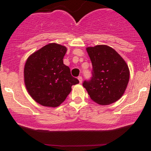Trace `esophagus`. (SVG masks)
<instances>
[{"label":"esophagus","mask_w":151,"mask_h":151,"mask_svg":"<svg viewBox=\"0 0 151 151\" xmlns=\"http://www.w3.org/2000/svg\"><path fill=\"white\" fill-rule=\"evenodd\" d=\"M79 80V82H80V83H82V82H83V78H82L81 76H79L78 78H77Z\"/></svg>","instance_id":"34e87169"}]
</instances>
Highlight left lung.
<instances>
[{
    "instance_id": "8db88e82",
    "label": "left lung",
    "mask_w": 151,
    "mask_h": 151,
    "mask_svg": "<svg viewBox=\"0 0 151 151\" xmlns=\"http://www.w3.org/2000/svg\"><path fill=\"white\" fill-rule=\"evenodd\" d=\"M93 66V77L83 87L91 99L101 105L118 101L129 83L130 71L123 58L112 47L96 45L86 48Z\"/></svg>"
}]
</instances>
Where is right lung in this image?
<instances>
[{
  "mask_svg": "<svg viewBox=\"0 0 151 151\" xmlns=\"http://www.w3.org/2000/svg\"><path fill=\"white\" fill-rule=\"evenodd\" d=\"M67 48L50 43L30 55L24 68V82L28 93L38 104L48 107L60 105L79 80L63 64Z\"/></svg>",
  "mask_w": 151,
  "mask_h": 151,
  "instance_id": "add662e5",
  "label": "right lung"
}]
</instances>
